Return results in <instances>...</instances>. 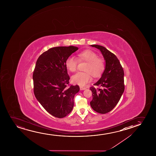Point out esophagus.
Returning <instances> with one entry per match:
<instances>
[{
    "label": "esophagus",
    "mask_w": 156,
    "mask_h": 156,
    "mask_svg": "<svg viewBox=\"0 0 156 156\" xmlns=\"http://www.w3.org/2000/svg\"><path fill=\"white\" fill-rule=\"evenodd\" d=\"M80 90H86V88L80 87Z\"/></svg>",
    "instance_id": "34e87169"
}]
</instances>
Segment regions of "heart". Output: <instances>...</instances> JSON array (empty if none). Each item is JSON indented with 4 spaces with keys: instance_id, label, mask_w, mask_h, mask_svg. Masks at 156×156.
Returning <instances> with one entry per match:
<instances>
[{
    "instance_id": "obj_1",
    "label": "heart",
    "mask_w": 156,
    "mask_h": 156,
    "mask_svg": "<svg viewBox=\"0 0 156 156\" xmlns=\"http://www.w3.org/2000/svg\"><path fill=\"white\" fill-rule=\"evenodd\" d=\"M79 61L87 62L84 71L85 73H79L73 75L71 81L73 83L80 86H84L92 80L90 74L94 77H98L105 69V62L101 58H98L95 52L90 50H85L77 54ZM78 61L73 56H70L66 61V66L70 72L77 70Z\"/></svg>"
}]
</instances>
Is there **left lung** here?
I'll return each instance as SVG.
<instances>
[{
  "label": "left lung",
  "mask_w": 156,
  "mask_h": 156,
  "mask_svg": "<svg viewBox=\"0 0 156 156\" xmlns=\"http://www.w3.org/2000/svg\"><path fill=\"white\" fill-rule=\"evenodd\" d=\"M90 46L99 49L105 61L101 77L94 84L101 88H90L93 93L90 105L94 111L105 114L115 107L124 93V70L117 56L106 48L98 45Z\"/></svg>",
  "instance_id": "left-lung-1"
}]
</instances>
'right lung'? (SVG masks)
Masks as SVG:
<instances>
[{"label":"right lung","mask_w":156,"mask_h":156,"mask_svg":"<svg viewBox=\"0 0 156 156\" xmlns=\"http://www.w3.org/2000/svg\"><path fill=\"white\" fill-rule=\"evenodd\" d=\"M78 47L70 46L51 48L43 53L37 61L33 73L34 90L36 98L46 111L62 118L72 111L74 96L79 86H70L66 66L67 58Z\"/></svg>","instance_id":"obj_1"}]
</instances>
